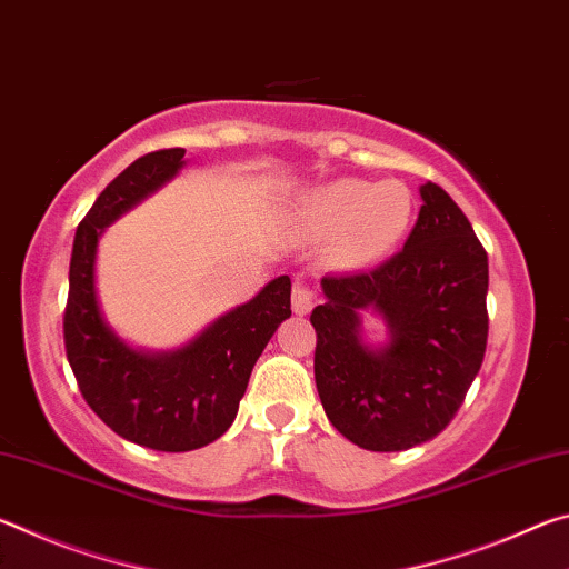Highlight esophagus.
Here are the masks:
<instances>
[{
    "label": "esophagus",
    "instance_id": "esophagus-1",
    "mask_svg": "<svg viewBox=\"0 0 569 569\" xmlns=\"http://www.w3.org/2000/svg\"><path fill=\"white\" fill-rule=\"evenodd\" d=\"M313 298H316L313 288L308 286V283L303 281V278H296V281H293V296H291L293 313L306 316V313L313 308Z\"/></svg>",
    "mask_w": 569,
    "mask_h": 569
}]
</instances>
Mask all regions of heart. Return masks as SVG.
Here are the masks:
<instances>
[{
  "mask_svg": "<svg viewBox=\"0 0 569 569\" xmlns=\"http://www.w3.org/2000/svg\"><path fill=\"white\" fill-rule=\"evenodd\" d=\"M413 198L397 180L339 178L308 192L296 220L308 236L331 238V256L346 268H369L409 233Z\"/></svg>",
  "mask_w": 569,
  "mask_h": 569,
  "instance_id": "b5f03b06",
  "label": "heart"
}]
</instances>
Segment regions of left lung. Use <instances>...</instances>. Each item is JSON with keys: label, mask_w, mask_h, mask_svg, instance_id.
Segmentation results:
<instances>
[{"label": "left lung", "mask_w": 569, "mask_h": 569, "mask_svg": "<svg viewBox=\"0 0 569 569\" xmlns=\"http://www.w3.org/2000/svg\"><path fill=\"white\" fill-rule=\"evenodd\" d=\"M419 196L399 253L373 271L321 278L323 303L311 313L326 417L369 451H403L447 429L487 349L485 248L437 182ZM363 315L388 326L387 342L365 341Z\"/></svg>", "instance_id": "obj_1"}]
</instances>
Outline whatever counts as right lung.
I'll return each mask as SVG.
<instances>
[{"mask_svg":"<svg viewBox=\"0 0 569 569\" xmlns=\"http://www.w3.org/2000/svg\"><path fill=\"white\" fill-rule=\"evenodd\" d=\"M182 166V148L148 152L100 192L74 233L64 311L67 361L84 401L114 435L158 451L200 449L226 435L258 356L291 316V278L278 276L172 351L138 349L104 319L94 278L104 228Z\"/></svg>","mask_w":569,"mask_h":569,"instance_id":"obj_1","label":"right lung"}]
</instances>
